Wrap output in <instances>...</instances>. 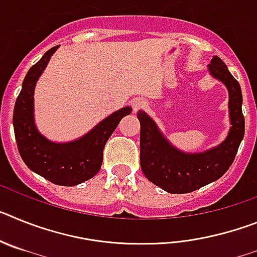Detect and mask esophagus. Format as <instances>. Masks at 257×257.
<instances>
[{"instance_id":"esophagus-1","label":"esophagus","mask_w":257,"mask_h":257,"mask_svg":"<svg viewBox=\"0 0 257 257\" xmlns=\"http://www.w3.org/2000/svg\"><path fill=\"white\" fill-rule=\"evenodd\" d=\"M147 105H148L147 100H144V99H136L134 101V112H139L140 109L147 108Z\"/></svg>"}]
</instances>
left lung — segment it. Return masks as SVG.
Wrapping results in <instances>:
<instances>
[{
	"mask_svg": "<svg viewBox=\"0 0 257 257\" xmlns=\"http://www.w3.org/2000/svg\"><path fill=\"white\" fill-rule=\"evenodd\" d=\"M208 72L225 85L229 94V128L224 142L199 153H185L176 148L144 110L138 112L140 121V166L145 178L172 194H184L217 180L228 171L244 135L242 90L225 63L213 56Z\"/></svg>",
	"mask_w": 257,
	"mask_h": 257,
	"instance_id": "obj_1",
	"label": "left lung"
}]
</instances>
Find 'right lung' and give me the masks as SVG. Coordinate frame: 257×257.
Returning a JSON list of instances; mask_svg holds the SVG:
<instances>
[{"instance_id":"1","label":"right lung","mask_w":257,"mask_h":257,"mask_svg":"<svg viewBox=\"0 0 257 257\" xmlns=\"http://www.w3.org/2000/svg\"><path fill=\"white\" fill-rule=\"evenodd\" d=\"M59 46L52 47L28 70L22 91L15 101L13 123L18 151L24 163L46 180L74 187L94 178L103 163V151L115 127L133 110L123 106L104 118L91 130L76 140L56 143L38 131L35 122V88L50 59Z\"/></svg>"}]
</instances>
